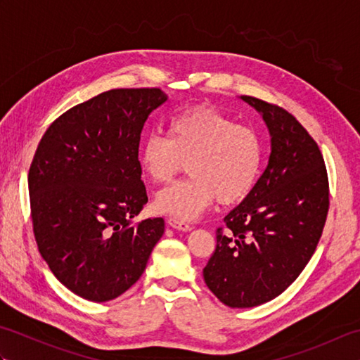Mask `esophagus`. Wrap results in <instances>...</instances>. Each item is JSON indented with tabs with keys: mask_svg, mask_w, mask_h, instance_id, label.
I'll return each instance as SVG.
<instances>
[{
	"mask_svg": "<svg viewBox=\"0 0 360 360\" xmlns=\"http://www.w3.org/2000/svg\"><path fill=\"white\" fill-rule=\"evenodd\" d=\"M168 226L176 229V231H182V232H188L190 229H192V226H190L188 223H186V221L182 219H178V218H168Z\"/></svg>",
	"mask_w": 360,
	"mask_h": 360,
	"instance_id": "obj_1",
	"label": "esophagus"
}]
</instances>
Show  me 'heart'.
Returning a JSON list of instances; mask_svg holds the SVG:
<instances>
[{"label": "heart", "instance_id": "heart-1", "mask_svg": "<svg viewBox=\"0 0 360 360\" xmlns=\"http://www.w3.org/2000/svg\"><path fill=\"white\" fill-rule=\"evenodd\" d=\"M263 141L257 129L236 124L210 105H196L168 120V137H143L139 164L148 178L162 184L187 160L190 178L165 187L155 210L178 219H193L218 201L238 204L252 193L262 173Z\"/></svg>", "mask_w": 360, "mask_h": 360}]
</instances>
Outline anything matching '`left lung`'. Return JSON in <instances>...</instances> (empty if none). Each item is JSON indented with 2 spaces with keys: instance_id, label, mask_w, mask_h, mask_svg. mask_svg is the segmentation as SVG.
<instances>
[{
  "instance_id": "8db88e82",
  "label": "left lung",
  "mask_w": 360,
  "mask_h": 360,
  "mask_svg": "<svg viewBox=\"0 0 360 360\" xmlns=\"http://www.w3.org/2000/svg\"><path fill=\"white\" fill-rule=\"evenodd\" d=\"M262 114L271 156L252 193L217 229L205 285L231 308H254L280 295L316 252L330 207L322 153L292 114L241 96Z\"/></svg>"
}]
</instances>
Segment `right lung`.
I'll use <instances>...</instances> for the list:
<instances>
[{
  "mask_svg": "<svg viewBox=\"0 0 360 360\" xmlns=\"http://www.w3.org/2000/svg\"><path fill=\"white\" fill-rule=\"evenodd\" d=\"M159 88L111 89L75 105L46 129L29 168L38 250L82 298L108 302L141 278L164 219L133 224L148 196L139 142Z\"/></svg>",
  "mask_w": 360,
  "mask_h": 360,
  "instance_id": "obj_1",
  "label": "right lung"
}]
</instances>
